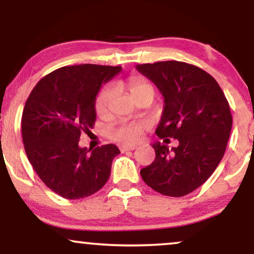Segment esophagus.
Wrapping results in <instances>:
<instances>
[{"label":"esophagus","mask_w":254,"mask_h":254,"mask_svg":"<svg viewBox=\"0 0 254 254\" xmlns=\"http://www.w3.org/2000/svg\"><path fill=\"white\" fill-rule=\"evenodd\" d=\"M136 148L135 145H127V144H124L120 147V151L121 152H126V151H129V150H134V149Z\"/></svg>","instance_id":"obj_1"}]
</instances>
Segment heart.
Masks as SVG:
<instances>
[{
  "instance_id": "b5f03b06",
  "label": "heart",
  "mask_w": 254,
  "mask_h": 254,
  "mask_svg": "<svg viewBox=\"0 0 254 254\" xmlns=\"http://www.w3.org/2000/svg\"><path fill=\"white\" fill-rule=\"evenodd\" d=\"M128 90H129L130 95L133 97L147 91L154 93V86L151 85L150 82H148L144 78H131L128 82ZM112 96L113 89L110 88V86H106V88L100 90L95 103L97 113H105L107 105H109ZM148 128L149 123H147V121H138V123H134V121H121V123L117 124L116 126L110 128L109 135L114 141L131 144L140 140L144 133V130L148 129Z\"/></svg>"
}]
</instances>
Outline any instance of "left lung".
I'll use <instances>...</instances> for the list:
<instances>
[{
	"mask_svg": "<svg viewBox=\"0 0 254 254\" xmlns=\"http://www.w3.org/2000/svg\"><path fill=\"white\" fill-rule=\"evenodd\" d=\"M164 98L156 134L179 145H151L156 157L141 170L143 182L168 196H184L200 187L220 164L232 127L230 107L213 76L179 61L137 64Z\"/></svg>",
	"mask_w": 254,
	"mask_h": 254,
	"instance_id": "1",
	"label": "left lung"
}]
</instances>
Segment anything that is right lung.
Masks as SVG:
<instances>
[{
	"instance_id": "obj_1",
	"label": "right lung",
	"mask_w": 254,
	"mask_h": 254,
	"mask_svg": "<svg viewBox=\"0 0 254 254\" xmlns=\"http://www.w3.org/2000/svg\"><path fill=\"white\" fill-rule=\"evenodd\" d=\"M121 67L78 64L62 67L40 79L31 91L22 116L25 152L45 185L69 200L92 195L105 185L114 144L79 147L81 134L96 121V98L102 84Z\"/></svg>"
}]
</instances>
